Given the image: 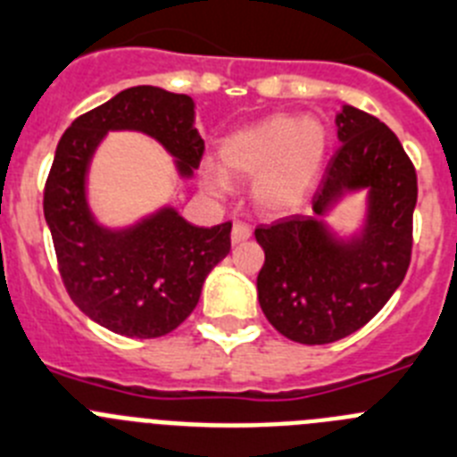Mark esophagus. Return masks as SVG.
I'll use <instances>...</instances> for the list:
<instances>
[{"instance_id":"obj_1","label":"esophagus","mask_w":457,"mask_h":457,"mask_svg":"<svg viewBox=\"0 0 457 457\" xmlns=\"http://www.w3.org/2000/svg\"><path fill=\"white\" fill-rule=\"evenodd\" d=\"M250 234H253V229L248 228L245 223H234L232 228V244H244V241H248Z\"/></svg>"}]
</instances>
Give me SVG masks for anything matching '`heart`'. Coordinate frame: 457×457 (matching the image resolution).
I'll return each instance as SVG.
<instances>
[{"label":"heart","mask_w":457,"mask_h":457,"mask_svg":"<svg viewBox=\"0 0 457 457\" xmlns=\"http://www.w3.org/2000/svg\"><path fill=\"white\" fill-rule=\"evenodd\" d=\"M328 131L319 118L278 113L234 131L220 143V168L207 163L204 187L228 193L230 178H254L253 198L266 212L289 213L310 198L328 157Z\"/></svg>","instance_id":"b5f03b06"}]
</instances>
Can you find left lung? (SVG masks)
I'll return each mask as SVG.
<instances>
[{
    "instance_id": "1",
    "label": "left lung",
    "mask_w": 457,
    "mask_h": 457,
    "mask_svg": "<svg viewBox=\"0 0 457 457\" xmlns=\"http://www.w3.org/2000/svg\"><path fill=\"white\" fill-rule=\"evenodd\" d=\"M335 152L314 193V216L254 229L264 248L257 298L287 339L319 346L353 335L385 307L408 273L417 172L392 129L355 106L337 113ZM368 191L362 228L341 239L325 221L348 192Z\"/></svg>"
}]
</instances>
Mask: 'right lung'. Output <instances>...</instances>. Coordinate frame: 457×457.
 Returning <instances> with one entry per match:
<instances>
[{
    "mask_svg": "<svg viewBox=\"0 0 457 457\" xmlns=\"http://www.w3.org/2000/svg\"><path fill=\"white\" fill-rule=\"evenodd\" d=\"M109 131H141L175 157L179 178L200 166L195 104L157 86H134L77 118L56 145L45 184V220L70 298L116 335L154 339L198 305L204 278L229 253L232 223L198 228L170 204L127 228L97 223L86 182Z\"/></svg>",
    "mask_w": 457,
    "mask_h": 457,
    "instance_id": "right-lung-1",
    "label": "right lung"
}]
</instances>
